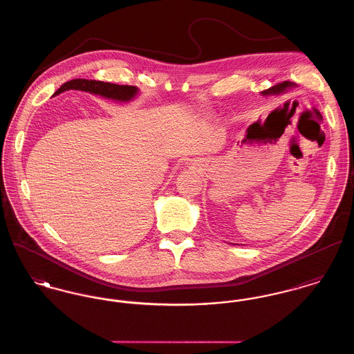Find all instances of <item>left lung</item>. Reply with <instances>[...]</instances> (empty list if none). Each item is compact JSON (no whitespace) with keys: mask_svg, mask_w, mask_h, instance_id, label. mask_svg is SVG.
I'll list each match as a JSON object with an SVG mask.
<instances>
[{"mask_svg":"<svg viewBox=\"0 0 354 354\" xmlns=\"http://www.w3.org/2000/svg\"><path fill=\"white\" fill-rule=\"evenodd\" d=\"M290 86H292V83H290V82H282V83H279V84H275V86H272V87L264 90L261 94H281L282 91H284V90H286L287 87H290Z\"/></svg>","mask_w":354,"mask_h":354,"instance_id":"1","label":"left lung"}]
</instances>
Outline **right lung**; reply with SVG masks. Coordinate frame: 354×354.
<instances>
[{
    "mask_svg": "<svg viewBox=\"0 0 354 354\" xmlns=\"http://www.w3.org/2000/svg\"><path fill=\"white\" fill-rule=\"evenodd\" d=\"M66 90H82L88 91L93 94H99L104 97H111L117 100H130L134 95L137 94V87L134 86H119L109 82H100V80H87V79H73L67 83H64L55 95L60 94Z\"/></svg>",
    "mask_w": 354,
    "mask_h": 354,
    "instance_id": "obj_1",
    "label": "right lung"
}]
</instances>
